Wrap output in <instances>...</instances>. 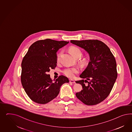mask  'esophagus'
Segmentation results:
<instances>
[{"label":"esophagus","instance_id":"esophagus-1","mask_svg":"<svg viewBox=\"0 0 132 132\" xmlns=\"http://www.w3.org/2000/svg\"><path fill=\"white\" fill-rule=\"evenodd\" d=\"M70 82L71 83H76V82H75V80H72V79H71V80H70Z\"/></svg>","mask_w":132,"mask_h":132}]
</instances>
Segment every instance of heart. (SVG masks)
<instances>
[{
	"mask_svg": "<svg viewBox=\"0 0 132 132\" xmlns=\"http://www.w3.org/2000/svg\"><path fill=\"white\" fill-rule=\"evenodd\" d=\"M70 51L71 53L72 56L75 57L77 56H81L82 55V52L80 49L76 47H72L70 48ZM61 53H60L57 54L56 57V60L59 61L60 60V56ZM79 71V69L77 67H75L72 68H67L63 71V73L65 76L70 77L73 78L76 73H77Z\"/></svg>",
	"mask_w": 132,
	"mask_h": 132,
	"instance_id": "b5f03b06",
	"label": "heart"
}]
</instances>
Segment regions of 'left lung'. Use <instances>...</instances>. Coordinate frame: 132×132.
Segmentation results:
<instances>
[{
    "mask_svg": "<svg viewBox=\"0 0 132 132\" xmlns=\"http://www.w3.org/2000/svg\"><path fill=\"white\" fill-rule=\"evenodd\" d=\"M70 42L88 52L90 60L80 75L85 80L76 81L83 88L76 93V96L88 105L99 104L108 97L115 83L118 76L115 59L108 46L99 40H71Z\"/></svg>",
    "mask_w": 132,
    "mask_h": 132,
    "instance_id": "left-lung-1",
    "label": "left lung"
}]
</instances>
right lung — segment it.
Returning a JSON list of instances; mask_svg holds the SVG:
<instances>
[{"label": "right lung", "mask_w": 132, "mask_h": 132, "mask_svg": "<svg viewBox=\"0 0 132 132\" xmlns=\"http://www.w3.org/2000/svg\"><path fill=\"white\" fill-rule=\"evenodd\" d=\"M69 42L47 39L34 43L24 56L21 80L24 91L36 103L45 104L58 95L60 87L68 78L59 77L53 82L48 72L56 66V52Z\"/></svg>", "instance_id": "1"}]
</instances>
